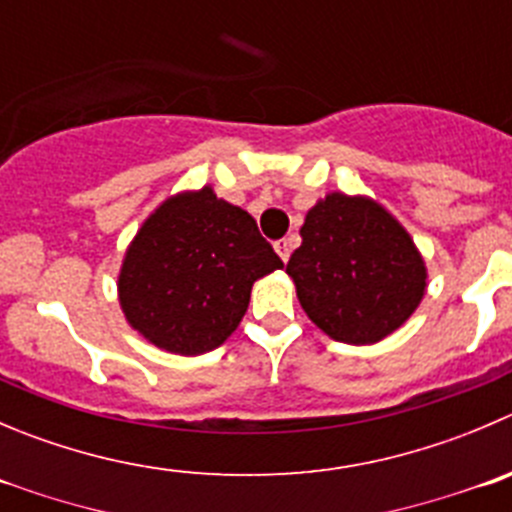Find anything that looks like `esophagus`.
Returning <instances> with one entry per match:
<instances>
[{
	"instance_id": "34e87169",
	"label": "esophagus",
	"mask_w": 512,
	"mask_h": 512,
	"mask_svg": "<svg viewBox=\"0 0 512 512\" xmlns=\"http://www.w3.org/2000/svg\"><path fill=\"white\" fill-rule=\"evenodd\" d=\"M274 248H276V253H279V259L286 264L291 256V248H294V243H291V238H281V241L274 243Z\"/></svg>"
}]
</instances>
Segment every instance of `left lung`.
I'll use <instances>...</instances> for the list:
<instances>
[{
  "label": "left lung",
  "instance_id": "left-lung-1",
  "mask_svg": "<svg viewBox=\"0 0 512 512\" xmlns=\"http://www.w3.org/2000/svg\"><path fill=\"white\" fill-rule=\"evenodd\" d=\"M286 274L326 337L377 344L405 324L427 291V266L407 228L367 196L329 193L309 208Z\"/></svg>",
  "mask_w": 512,
  "mask_h": 512
}]
</instances>
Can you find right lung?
Masks as SVG:
<instances>
[{"mask_svg": "<svg viewBox=\"0 0 512 512\" xmlns=\"http://www.w3.org/2000/svg\"><path fill=\"white\" fill-rule=\"evenodd\" d=\"M284 269L251 213L211 186L165 198L125 251L118 299L135 332L158 349L198 357L241 324L253 281Z\"/></svg>", "mask_w": 512, "mask_h": 512, "instance_id": "obj_1", "label": "right lung"}]
</instances>
